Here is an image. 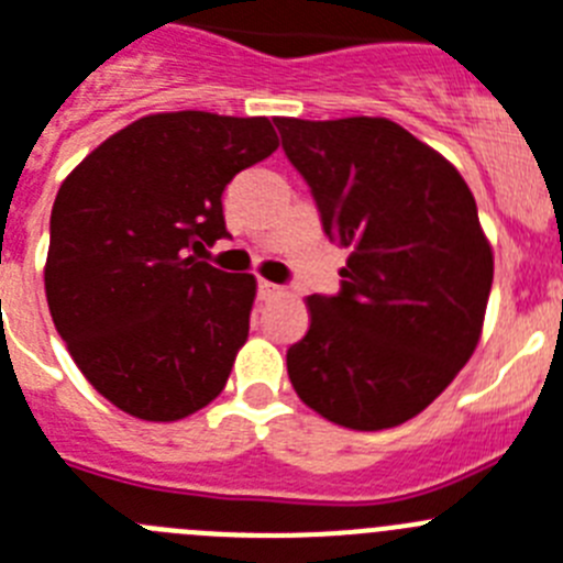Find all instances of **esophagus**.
Masks as SVG:
<instances>
[{"mask_svg": "<svg viewBox=\"0 0 563 563\" xmlns=\"http://www.w3.org/2000/svg\"><path fill=\"white\" fill-rule=\"evenodd\" d=\"M257 294H261V300H272V297H280L283 288L277 286V283L257 280Z\"/></svg>", "mask_w": 563, "mask_h": 563, "instance_id": "34e87169", "label": "esophagus"}]
</instances>
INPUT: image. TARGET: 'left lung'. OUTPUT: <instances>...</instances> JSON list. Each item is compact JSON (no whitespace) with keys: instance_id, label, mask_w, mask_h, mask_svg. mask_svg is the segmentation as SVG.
<instances>
[{"instance_id":"1","label":"left lung","mask_w":563,"mask_h":563,"mask_svg":"<svg viewBox=\"0 0 563 563\" xmlns=\"http://www.w3.org/2000/svg\"><path fill=\"white\" fill-rule=\"evenodd\" d=\"M322 230L351 252L336 297L286 353L300 401L356 432L398 427L443 393L483 333L494 252L452 162L387 118H275Z\"/></svg>"}]
</instances>
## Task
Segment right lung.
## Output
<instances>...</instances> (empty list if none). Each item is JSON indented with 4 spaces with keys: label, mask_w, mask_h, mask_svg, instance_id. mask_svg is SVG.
I'll use <instances>...</instances> for the list:
<instances>
[{
    "label": "right lung",
    "mask_w": 563,
    "mask_h": 563,
    "mask_svg": "<svg viewBox=\"0 0 563 563\" xmlns=\"http://www.w3.org/2000/svg\"><path fill=\"white\" fill-rule=\"evenodd\" d=\"M277 145L269 118L162 111L111 134L60 185L47 306L86 382L123 412L168 423L224 389L257 283L199 252L230 235L224 187Z\"/></svg>",
    "instance_id": "obj_1"
}]
</instances>
